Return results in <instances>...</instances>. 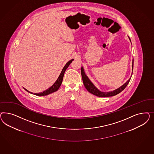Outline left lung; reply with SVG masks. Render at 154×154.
Segmentation results:
<instances>
[{
  "instance_id": "obj_1",
  "label": "left lung",
  "mask_w": 154,
  "mask_h": 154,
  "mask_svg": "<svg viewBox=\"0 0 154 154\" xmlns=\"http://www.w3.org/2000/svg\"><path fill=\"white\" fill-rule=\"evenodd\" d=\"M129 39L131 42V39L129 37ZM133 69V62H132V70ZM131 73V75H132ZM81 75H82V81L84 82V86L85 87V88L87 89V90L89 91V93L93 94L94 95H96L99 97H112V96H115L117 94L121 93L122 90H124L125 88H126V86L128 85V84H129V81L131 79V78L128 79L124 85H122L120 88H119L118 89L114 90L111 91H108V92H103L100 91L99 89L95 87V86L94 85L92 82L90 80L89 77L86 75L85 71H84V68L82 66L81 67Z\"/></svg>"
}]
</instances>
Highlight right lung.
Segmentation results:
<instances>
[{
    "label": "right lung",
    "instance_id": "obj_1",
    "mask_svg": "<svg viewBox=\"0 0 154 154\" xmlns=\"http://www.w3.org/2000/svg\"><path fill=\"white\" fill-rule=\"evenodd\" d=\"M73 60H74V59H72V60L68 61L66 63L65 66H64V68H63V69L61 70L60 74L59 75L58 79L55 82V83L53 84L50 88H49L48 89H47L46 90L43 91V92L39 93H33L32 92L29 91L27 89H25V88H23V89H25L26 91H28V93L32 94L35 95H37V96H45V95H48L54 92H55L56 91H57L58 89H59V88H60V86H61V84L62 83V81H63V79L64 75L65 70L68 68V67L69 66V65H70V63L72 62Z\"/></svg>",
    "mask_w": 154,
    "mask_h": 154
}]
</instances>
